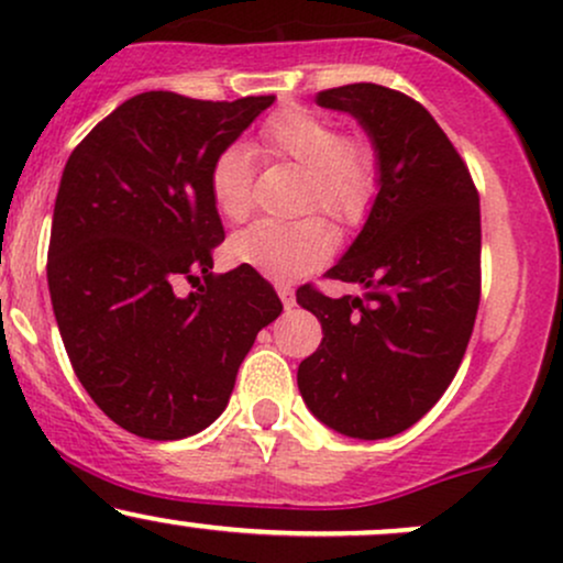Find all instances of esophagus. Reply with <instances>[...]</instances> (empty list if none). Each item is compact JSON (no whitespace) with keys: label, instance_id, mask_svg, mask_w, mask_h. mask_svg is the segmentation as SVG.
Wrapping results in <instances>:
<instances>
[{"label":"esophagus","instance_id":"esophagus-1","mask_svg":"<svg viewBox=\"0 0 563 563\" xmlns=\"http://www.w3.org/2000/svg\"><path fill=\"white\" fill-rule=\"evenodd\" d=\"M275 290H277V296H280L283 307L286 309L294 307V288H290L288 283H275Z\"/></svg>","mask_w":563,"mask_h":563}]
</instances>
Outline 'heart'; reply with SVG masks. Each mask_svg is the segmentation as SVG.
Here are the masks:
<instances>
[{
  "mask_svg": "<svg viewBox=\"0 0 563 563\" xmlns=\"http://www.w3.org/2000/svg\"><path fill=\"white\" fill-rule=\"evenodd\" d=\"M262 147L273 158H288L307 174L303 209L325 211L341 224H357L371 209L378 187V161L363 137H341L331 115L288 108L262 126ZM209 198L217 214L241 222L251 211V158L241 145L224 147L211 161ZM333 230L322 217L294 222L260 219L230 238L238 264L269 277H296L318 267L333 251Z\"/></svg>",
  "mask_w": 563,
  "mask_h": 563,
  "instance_id": "1",
  "label": "heart"
}]
</instances>
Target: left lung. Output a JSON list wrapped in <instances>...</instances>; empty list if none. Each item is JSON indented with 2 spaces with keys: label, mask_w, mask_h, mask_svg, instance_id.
I'll use <instances>...</instances> for the list:
<instances>
[{
  "label": "left lung",
  "mask_w": 563,
  "mask_h": 563,
  "mask_svg": "<svg viewBox=\"0 0 563 563\" xmlns=\"http://www.w3.org/2000/svg\"><path fill=\"white\" fill-rule=\"evenodd\" d=\"M314 100L365 129L378 192L360 235L325 273L365 294L296 290L322 325L318 352L296 380L328 429L386 439L421 421L466 354L482 294L479 192L448 134L412 97L346 84Z\"/></svg>",
  "instance_id": "left-lung-1"
}]
</instances>
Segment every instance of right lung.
I'll return each mask as SVG.
<instances>
[{
  "label": "right lung",
  "mask_w": 563,
  "mask_h": 563,
  "mask_svg": "<svg viewBox=\"0 0 563 563\" xmlns=\"http://www.w3.org/2000/svg\"><path fill=\"white\" fill-rule=\"evenodd\" d=\"M273 102L134 95L63 169L47 260L57 328L95 405L142 439L214 423L256 333L283 312L254 267L211 273L224 241L211 161ZM179 279L197 290L179 297Z\"/></svg>",
  "instance_id": "1"
}]
</instances>
